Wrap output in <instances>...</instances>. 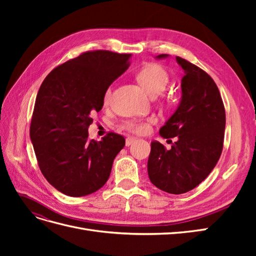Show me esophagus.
I'll return each mask as SVG.
<instances>
[{
    "label": "esophagus",
    "mask_w": 256,
    "mask_h": 256,
    "mask_svg": "<svg viewBox=\"0 0 256 256\" xmlns=\"http://www.w3.org/2000/svg\"><path fill=\"white\" fill-rule=\"evenodd\" d=\"M136 141V138L134 136H128L126 138V146H130L132 143H134Z\"/></svg>",
    "instance_id": "esophagus-1"
}]
</instances>
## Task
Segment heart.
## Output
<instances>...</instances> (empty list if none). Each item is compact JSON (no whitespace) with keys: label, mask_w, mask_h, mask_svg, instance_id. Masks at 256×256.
<instances>
[{"label":"heart","mask_w":256,"mask_h":256,"mask_svg":"<svg viewBox=\"0 0 256 256\" xmlns=\"http://www.w3.org/2000/svg\"><path fill=\"white\" fill-rule=\"evenodd\" d=\"M136 81L140 83L142 88L152 97L161 94L166 88L170 81L168 72L159 64L156 63H147L143 65L136 74ZM112 94V90L109 86L104 94V102L109 104ZM154 122V118H148L146 120H130L126 122L122 125L131 132L136 134H146L150 131V125Z\"/></svg>","instance_id":"obj_1"}]
</instances>
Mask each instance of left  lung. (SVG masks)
Instances as JSON below:
<instances>
[{
	"instance_id": "obj_1",
	"label": "left lung",
	"mask_w": 256,
	"mask_h": 256,
	"mask_svg": "<svg viewBox=\"0 0 256 256\" xmlns=\"http://www.w3.org/2000/svg\"><path fill=\"white\" fill-rule=\"evenodd\" d=\"M168 58L160 54L157 58ZM184 70L182 100L174 114L162 126V138L177 136L166 150L152 141L147 162L150 182L162 191L182 194L202 182L218 162L224 141L226 109L212 78L203 69L180 56Z\"/></svg>"
}]
</instances>
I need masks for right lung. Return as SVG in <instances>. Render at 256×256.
<instances>
[{
	"label": "right lung",
	"mask_w": 256,
	"mask_h": 256,
	"mask_svg": "<svg viewBox=\"0 0 256 256\" xmlns=\"http://www.w3.org/2000/svg\"><path fill=\"white\" fill-rule=\"evenodd\" d=\"M130 54L88 51L56 67L36 97L30 136L40 171L50 184L69 196L99 190L110 176L125 138L109 132L88 140L92 115L104 94L130 66Z\"/></svg>",
	"instance_id": "add662e5"
}]
</instances>
